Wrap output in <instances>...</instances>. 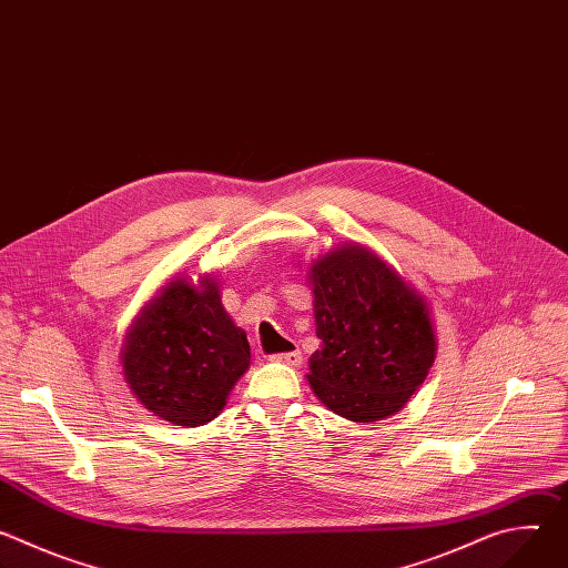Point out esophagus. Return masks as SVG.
<instances>
[{"label":"esophagus","instance_id":"1","mask_svg":"<svg viewBox=\"0 0 568 568\" xmlns=\"http://www.w3.org/2000/svg\"><path fill=\"white\" fill-rule=\"evenodd\" d=\"M272 362L285 364V366H301V362H303V355H301L298 351H290V353H278V355H272Z\"/></svg>","mask_w":568,"mask_h":568}]
</instances>
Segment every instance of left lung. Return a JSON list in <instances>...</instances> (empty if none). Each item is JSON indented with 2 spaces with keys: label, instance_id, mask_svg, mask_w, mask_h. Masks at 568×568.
Masks as SVG:
<instances>
[{
  "label": "left lung",
  "instance_id": "8db88e82",
  "mask_svg": "<svg viewBox=\"0 0 568 568\" xmlns=\"http://www.w3.org/2000/svg\"><path fill=\"white\" fill-rule=\"evenodd\" d=\"M318 351L307 382L337 416L375 423L399 412L436 359L427 301L351 242L310 265Z\"/></svg>",
  "mask_w": 568,
  "mask_h": 568
}]
</instances>
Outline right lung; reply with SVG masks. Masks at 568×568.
I'll list each match as a JSON object with an SVG mask.
<instances>
[{
  "instance_id": "add662e5",
  "label": "right lung",
  "mask_w": 568,
  "mask_h": 568,
  "mask_svg": "<svg viewBox=\"0 0 568 568\" xmlns=\"http://www.w3.org/2000/svg\"><path fill=\"white\" fill-rule=\"evenodd\" d=\"M250 342L220 298L215 278H173L134 318L121 364L143 407L180 427L211 423L250 368Z\"/></svg>"
}]
</instances>
